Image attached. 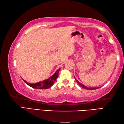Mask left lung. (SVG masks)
<instances>
[{"instance_id":"1","label":"left lung","mask_w":124,"mask_h":124,"mask_svg":"<svg viewBox=\"0 0 124 124\" xmlns=\"http://www.w3.org/2000/svg\"><path fill=\"white\" fill-rule=\"evenodd\" d=\"M74 78H75V77H74ZM75 79H76V81L77 82V83H78L79 85H80L81 87H82L83 88H84V89H85L86 90H95V89H99V87H88L86 86H85V85H84L83 84H82V83H81L80 82H79L76 78H75Z\"/></svg>"}]
</instances>
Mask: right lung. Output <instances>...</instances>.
Returning a JSON list of instances; mask_svg holds the SVG:
<instances>
[{
	"label": "right lung",
	"mask_w": 124,
	"mask_h": 124,
	"mask_svg": "<svg viewBox=\"0 0 124 124\" xmlns=\"http://www.w3.org/2000/svg\"><path fill=\"white\" fill-rule=\"evenodd\" d=\"M60 69L58 70L56 72L54 73L53 75H52L50 78H49L48 79H46V80H44L41 82H39L36 83H27L26 81L23 79V80L25 83H26L29 86H31L34 89H46L50 88L52 85H53L54 82L56 81V79L57 78L58 76V74Z\"/></svg>",
	"instance_id": "1"
}]
</instances>
